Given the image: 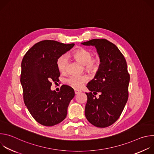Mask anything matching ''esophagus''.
I'll list each match as a JSON object with an SVG mask.
<instances>
[{"label": "esophagus", "mask_w": 154, "mask_h": 154, "mask_svg": "<svg viewBox=\"0 0 154 154\" xmlns=\"http://www.w3.org/2000/svg\"><path fill=\"white\" fill-rule=\"evenodd\" d=\"M74 92H75V94H79V93H80L81 91L79 90H78V89H74Z\"/></svg>", "instance_id": "34e87169"}]
</instances>
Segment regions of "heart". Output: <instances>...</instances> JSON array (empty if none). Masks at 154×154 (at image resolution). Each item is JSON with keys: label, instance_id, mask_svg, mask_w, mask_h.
<instances>
[{"label": "heart", "instance_id": "b5f03b06", "mask_svg": "<svg viewBox=\"0 0 154 154\" xmlns=\"http://www.w3.org/2000/svg\"><path fill=\"white\" fill-rule=\"evenodd\" d=\"M74 57L77 61L85 66V70L90 73L96 72L100 67V60L98 58H93V54L88 50L81 49L74 54ZM68 58L65 54L60 56L57 60L58 69L64 72L67 69ZM88 77L86 75H71L67 79V83L76 88H80L83 83L86 82Z\"/></svg>", "mask_w": 154, "mask_h": 154}]
</instances>
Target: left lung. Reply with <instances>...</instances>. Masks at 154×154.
I'll list each match as a JSON object with an SVG mask.
<instances>
[{"mask_svg":"<svg viewBox=\"0 0 154 154\" xmlns=\"http://www.w3.org/2000/svg\"><path fill=\"white\" fill-rule=\"evenodd\" d=\"M81 44L94 46L100 62L94 79L86 86L91 92L86 93L85 116L93 125L106 127L118 119L128 100L130 75L126 60L116 46L105 39ZM97 92L101 93L99 98L95 96Z\"/></svg>","mask_w":154,"mask_h":154,"instance_id":"obj_1","label":"left lung"}]
</instances>
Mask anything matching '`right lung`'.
<instances>
[{
	"instance_id": "right-lung-1",
	"label": "right lung",
	"mask_w": 154,
	"mask_h": 154,
	"mask_svg": "<svg viewBox=\"0 0 154 154\" xmlns=\"http://www.w3.org/2000/svg\"><path fill=\"white\" fill-rule=\"evenodd\" d=\"M74 46V43L41 41L27 52L22 61L20 83L24 101L31 115L41 125L53 126L66 117L68 105L75 96L73 88L62 85L56 93L51 87L60 75L57 66L58 58Z\"/></svg>"
}]
</instances>
